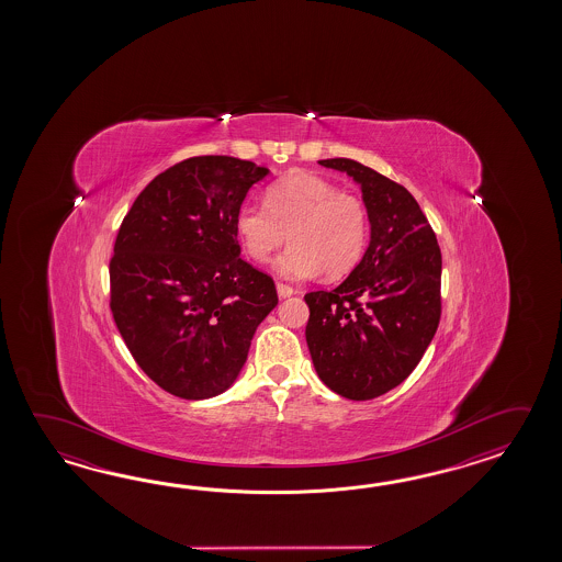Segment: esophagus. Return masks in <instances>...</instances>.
I'll use <instances>...</instances> for the list:
<instances>
[{"label":"esophagus","instance_id":"obj_1","mask_svg":"<svg viewBox=\"0 0 562 562\" xmlns=\"http://www.w3.org/2000/svg\"><path fill=\"white\" fill-rule=\"evenodd\" d=\"M277 293H279V297H291L293 293H297L293 286L285 285V283H277Z\"/></svg>","mask_w":562,"mask_h":562}]
</instances>
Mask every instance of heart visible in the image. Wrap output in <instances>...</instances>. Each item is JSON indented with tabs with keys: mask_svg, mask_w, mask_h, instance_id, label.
Masks as SVG:
<instances>
[{
	"mask_svg": "<svg viewBox=\"0 0 562 562\" xmlns=\"http://www.w3.org/2000/svg\"><path fill=\"white\" fill-rule=\"evenodd\" d=\"M235 231L245 252L257 263L293 243L276 269L286 279L347 276L366 251L370 218L356 194L339 192L334 182L311 172H295L271 184L265 204H240Z\"/></svg>",
	"mask_w": 562,
	"mask_h": 562,
	"instance_id": "obj_1",
	"label": "heart"
}]
</instances>
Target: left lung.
Here are the masks:
<instances>
[{
	"label": "left lung",
	"mask_w": 562,
	"mask_h": 562,
	"mask_svg": "<svg viewBox=\"0 0 562 562\" xmlns=\"http://www.w3.org/2000/svg\"><path fill=\"white\" fill-rule=\"evenodd\" d=\"M361 187L370 245L334 291L305 295V337L315 371L347 400H373L406 380L440 323L442 252L416 199L349 158L319 160Z\"/></svg>",
	"instance_id": "obj_1"
}]
</instances>
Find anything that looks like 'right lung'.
Listing matches in <instances>:
<instances>
[{
  "label": "right lung",
  "mask_w": 562,
  "mask_h": 562,
  "mask_svg": "<svg viewBox=\"0 0 562 562\" xmlns=\"http://www.w3.org/2000/svg\"><path fill=\"white\" fill-rule=\"evenodd\" d=\"M269 168L192 156L148 182L120 225L110 310L132 358L168 394L206 400L239 375L273 279L240 259L235 216Z\"/></svg>",
  "instance_id": "add662e5"
}]
</instances>
